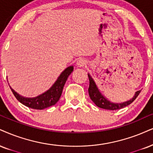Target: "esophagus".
I'll list each match as a JSON object with an SVG mask.
<instances>
[{
    "label": "esophagus",
    "instance_id": "1",
    "mask_svg": "<svg viewBox=\"0 0 153 153\" xmlns=\"http://www.w3.org/2000/svg\"><path fill=\"white\" fill-rule=\"evenodd\" d=\"M76 65H77V66H78L79 67H84V66L86 65V62H85V61H84V60L81 59L79 62H77Z\"/></svg>",
    "mask_w": 153,
    "mask_h": 153
}]
</instances>
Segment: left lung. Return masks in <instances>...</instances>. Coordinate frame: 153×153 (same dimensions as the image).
<instances>
[{
  "instance_id": "left-lung-1",
  "label": "left lung",
  "mask_w": 153,
  "mask_h": 153,
  "mask_svg": "<svg viewBox=\"0 0 153 153\" xmlns=\"http://www.w3.org/2000/svg\"><path fill=\"white\" fill-rule=\"evenodd\" d=\"M88 79H89V86H88V94L89 97L92 100V101L97 105L98 107L101 108L107 109V110H118V109L123 108L124 107L127 106L133 103L135 101V99L137 97L139 94L140 93L141 90L137 91L135 93L134 97L133 99L130 100V101H126V102L121 103H111L110 101H108L99 92V90L98 89L97 85H96L95 82L91 78V76L89 74H88Z\"/></svg>"
}]
</instances>
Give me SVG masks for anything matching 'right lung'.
Returning a JSON list of instances; mask_svg holds the SVG:
<instances>
[{"instance_id": "add662e5", "label": "right lung", "mask_w": 153, "mask_h": 153, "mask_svg": "<svg viewBox=\"0 0 153 153\" xmlns=\"http://www.w3.org/2000/svg\"><path fill=\"white\" fill-rule=\"evenodd\" d=\"M73 70L74 67L72 66L67 68L60 74L56 82L48 91H46L45 93L42 94V95L39 96L36 98H33V99L22 97L17 94L12 88H10L13 94H14L15 97L25 106H27L33 109L42 110V109L46 108L48 107L52 106L59 101L66 81H67L68 76L71 74Z\"/></svg>"}]
</instances>
